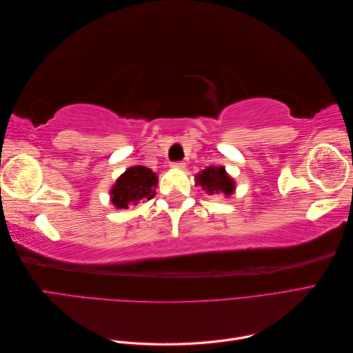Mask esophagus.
<instances>
[{
  "label": "esophagus",
  "instance_id": "obj_1",
  "mask_svg": "<svg viewBox=\"0 0 353 353\" xmlns=\"http://www.w3.org/2000/svg\"><path fill=\"white\" fill-rule=\"evenodd\" d=\"M170 166L175 168V169H184V168H185V163H184V162H174Z\"/></svg>",
  "mask_w": 353,
  "mask_h": 353
}]
</instances>
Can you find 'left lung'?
I'll use <instances>...</instances> for the list:
<instances>
[{
  "instance_id": "8db88e82",
  "label": "left lung",
  "mask_w": 353,
  "mask_h": 353,
  "mask_svg": "<svg viewBox=\"0 0 353 353\" xmlns=\"http://www.w3.org/2000/svg\"><path fill=\"white\" fill-rule=\"evenodd\" d=\"M196 184L210 196L223 194L230 197L234 193V188H236L234 179L227 174L223 166H209L205 170H201L196 176Z\"/></svg>"
}]
</instances>
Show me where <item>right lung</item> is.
Masks as SVG:
<instances>
[{
  "label": "right lung",
  "instance_id": "obj_1",
  "mask_svg": "<svg viewBox=\"0 0 353 353\" xmlns=\"http://www.w3.org/2000/svg\"><path fill=\"white\" fill-rule=\"evenodd\" d=\"M157 175L145 166H132L116 179L110 190L112 203L117 209H128L140 200H150L156 196Z\"/></svg>",
  "mask_w": 353,
  "mask_h": 353
}]
</instances>
